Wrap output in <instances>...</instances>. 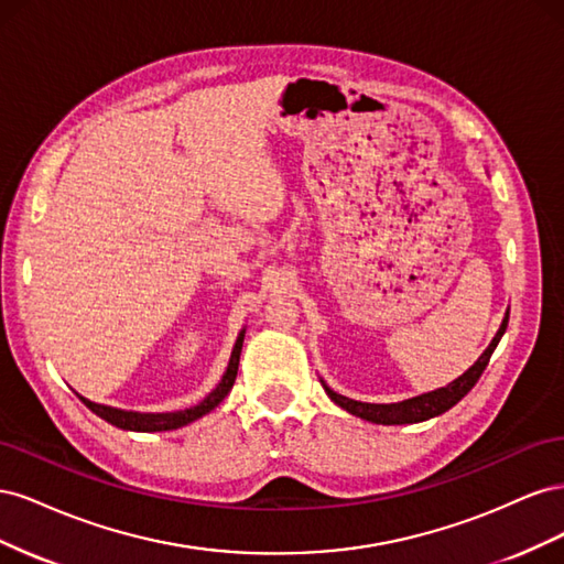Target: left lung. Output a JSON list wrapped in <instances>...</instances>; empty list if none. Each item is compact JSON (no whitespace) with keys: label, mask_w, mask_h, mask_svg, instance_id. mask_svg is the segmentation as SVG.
Listing matches in <instances>:
<instances>
[{"label":"left lung","mask_w":564,"mask_h":564,"mask_svg":"<svg viewBox=\"0 0 564 564\" xmlns=\"http://www.w3.org/2000/svg\"><path fill=\"white\" fill-rule=\"evenodd\" d=\"M506 327H508V313L503 315V322L499 332L494 334L491 344L485 348V352L477 357L475 365L468 367L464 373H460L458 379H454L452 383L442 386V388H435L431 392H421V395L416 398H409V400H402V402H390V404H373V402H360V400H350L346 395H338L336 390H332L327 383H324L322 379V388L327 395L340 406L346 409L348 414L352 416H360L365 421H371V423H379V425H402V423H421V421H429V419H435L440 414L449 412V409L464 400L468 392L473 390V386L477 383V379L482 377V371L487 369V362L491 352L497 350L501 336L506 334Z\"/></svg>","instance_id":"8db88e82"}]
</instances>
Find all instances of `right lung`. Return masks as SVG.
<instances>
[{
    "label": "right lung",
    "mask_w": 564,
    "mask_h": 564,
    "mask_svg": "<svg viewBox=\"0 0 564 564\" xmlns=\"http://www.w3.org/2000/svg\"><path fill=\"white\" fill-rule=\"evenodd\" d=\"M245 334H247V329H242L240 334H237V340H235L232 352H230V362L226 367L224 377H220L218 386L202 402H197L195 406H185V409H178V412H162V414H158V412H131V409H117V406H108V404H98V402H91V400L82 398V395H79V400L87 404L96 416H100L104 421L117 425V429H122V431L160 433V431L183 429V425L202 419L204 414H209L212 409H216L220 402L226 400V395H228L235 379H237V367H240Z\"/></svg>",
    "instance_id": "right-lung-1"
}]
</instances>
